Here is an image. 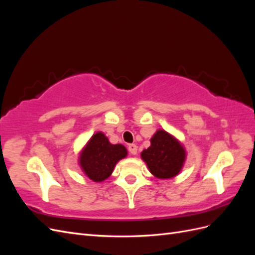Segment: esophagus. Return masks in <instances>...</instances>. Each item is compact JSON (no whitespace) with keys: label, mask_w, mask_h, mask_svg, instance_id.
I'll use <instances>...</instances> for the list:
<instances>
[{"label":"esophagus","mask_w":255,"mask_h":255,"mask_svg":"<svg viewBox=\"0 0 255 255\" xmlns=\"http://www.w3.org/2000/svg\"><path fill=\"white\" fill-rule=\"evenodd\" d=\"M128 151H129V153L132 154V155H136L137 154V145L136 144H134V143H132V144H128Z\"/></svg>","instance_id":"1"}]
</instances>
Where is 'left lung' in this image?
I'll return each mask as SVG.
<instances>
[{"label":"left lung","instance_id":"obj_1","mask_svg":"<svg viewBox=\"0 0 255 255\" xmlns=\"http://www.w3.org/2000/svg\"><path fill=\"white\" fill-rule=\"evenodd\" d=\"M151 145L140 156L149 171L160 180L172 179L181 172L186 160V149L176 137L165 129H157L150 139Z\"/></svg>","mask_w":255,"mask_h":255}]
</instances>
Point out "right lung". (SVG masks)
Returning a JSON list of instances; mask_svg holds the SVG:
<instances>
[{
    "label": "right lung",
    "mask_w": 255,
    "mask_h": 255,
    "mask_svg": "<svg viewBox=\"0 0 255 255\" xmlns=\"http://www.w3.org/2000/svg\"><path fill=\"white\" fill-rule=\"evenodd\" d=\"M128 156L123 144H113L102 132L92 135L79 154V165L89 180L101 183L109 179L115 166Z\"/></svg>",
    "instance_id": "add662e5"
}]
</instances>
